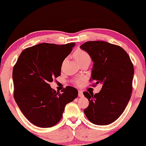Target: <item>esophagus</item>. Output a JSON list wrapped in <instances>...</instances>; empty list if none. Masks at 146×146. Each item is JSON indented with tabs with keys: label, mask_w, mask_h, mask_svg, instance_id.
Returning <instances> with one entry per match:
<instances>
[{
	"label": "esophagus",
	"mask_w": 146,
	"mask_h": 146,
	"mask_svg": "<svg viewBox=\"0 0 146 146\" xmlns=\"http://www.w3.org/2000/svg\"><path fill=\"white\" fill-rule=\"evenodd\" d=\"M83 96V92L82 90H78V96L82 97Z\"/></svg>",
	"instance_id": "esophagus-1"
}]
</instances>
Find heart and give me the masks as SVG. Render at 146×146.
Here are the masks:
<instances>
[{
	"label": "heart",
	"mask_w": 146,
	"mask_h": 146,
	"mask_svg": "<svg viewBox=\"0 0 146 146\" xmlns=\"http://www.w3.org/2000/svg\"><path fill=\"white\" fill-rule=\"evenodd\" d=\"M73 56L79 64H80L85 62L90 64L92 61V58L89 54L82 49H77L74 52ZM82 80V79L81 78H80L75 80L74 82L76 85L79 86L81 84Z\"/></svg>",
	"instance_id": "heart-1"
}]
</instances>
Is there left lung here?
I'll return each mask as SVG.
<instances>
[{
	"label": "left lung",
	"instance_id": "left-lung-1",
	"mask_svg": "<svg viewBox=\"0 0 146 146\" xmlns=\"http://www.w3.org/2000/svg\"><path fill=\"white\" fill-rule=\"evenodd\" d=\"M80 48L94 62L90 81L95 86L102 84L99 93L84 92L89 105L86 116L96 125H108L116 120L131 98L134 69L127 53L119 46L104 41L86 42Z\"/></svg>",
	"mask_w": 146,
	"mask_h": 146
}]
</instances>
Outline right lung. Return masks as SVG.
<instances>
[{"mask_svg": "<svg viewBox=\"0 0 146 146\" xmlns=\"http://www.w3.org/2000/svg\"><path fill=\"white\" fill-rule=\"evenodd\" d=\"M74 46L38 44L24 50L14 66V98L24 115L38 127L58 123L66 105L78 96L75 88L68 86L60 94L49 84L60 76L64 60Z\"/></svg>", "mask_w": 146, "mask_h": 146, "instance_id": "obj_1", "label": "right lung"}]
</instances>
